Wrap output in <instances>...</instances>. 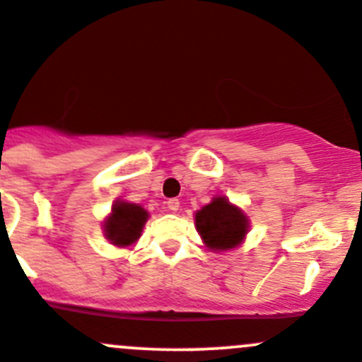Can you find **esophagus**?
<instances>
[{"mask_svg":"<svg viewBox=\"0 0 362 362\" xmlns=\"http://www.w3.org/2000/svg\"><path fill=\"white\" fill-rule=\"evenodd\" d=\"M166 206H168V210L170 211H178L180 210V202H178V199H168V203H166Z\"/></svg>","mask_w":362,"mask_h":362,"instance_id":"34e87169","label":"esophagus"}]
</instances>
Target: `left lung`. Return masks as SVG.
I'll list each match as a JSON object with an SVG mask.
<instances>
[{"label":"left lung","mask_w":362,"mask_h":362,"mask_svg":"<svg viewBox=\"0 0 362 362\" xmlns=\"http://www.w3.org/2000/svg\"><path fill=\"white\" fill-rule=\"evenodd\" d=\"M194 224L208 250L228 252L242 245L250 229L245 211L226 196H215L194 214Z\"/></svg>","instance_id":"8db88e82"}]
</instances>
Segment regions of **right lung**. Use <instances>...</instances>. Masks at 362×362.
<instances>
[{
    "instance_id": "add662e5",
    "label": "right lung",
    "mask_w": 362,
    "mask_h": 362,
    "mask_svg": "<svg viewBox=\"0 0 362 362\" xmlns=\"http://www.w3.org/2000/svg\"><path fill=\"white\" fill-rule=\"evenodd\" d=\"M148 217V211L140 204L117 199L112 204L110 214L103 221L105 238L119 249L133 247L140 240Z\"/></svg>"
}]
</instances>
